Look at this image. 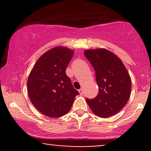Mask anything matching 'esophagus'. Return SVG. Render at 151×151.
<instances>
[{
  "instance_id": "34e87169",
  "label": "esophagus",
  "mask_w": 151,
  "mask_h": 151,
  "mask_svg": "<svg viewBox=\"0 0 151 151\" xmlns=\"http://www.w3.org/2000/svg\"><path fill=\"white\" fill-rule=\"evenodd\" d=\"M78 91H79L80 96H82V95H83V89H82V88H80V89L78 90Z\"/></svg>"
}]
</instances>
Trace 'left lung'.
<instances>
[{
    "label": "left lung",
    "mask_w": 151,
    "mask_h": 151,
    "mask_svg": "<svg viewBox=\"0 0 151 151\" xmlns=\"http://www.w3.org/2000/svg\"><path fill=\"white\" fill-rule=\"evenodd\" d=\"M84 55L96 71L98 95L86 99L93 113L107 118L122 109L131 91V79L125 66L114 53L106 49L86 50Z\"/></svg>",
    "instance_id": "8db88e82"
}]
</instances>
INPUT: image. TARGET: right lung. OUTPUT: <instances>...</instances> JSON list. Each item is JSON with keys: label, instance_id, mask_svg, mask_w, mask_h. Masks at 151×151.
<instances>
[{"label": "right lung", "instance_id": "right-lung-1", "mask_svg": "<svg viewBox=\"0 0 151 151\" xmlns=\"http://www.w3.org/2000/svg\"><path fill=\"white\" fill-rule=\"evenodd\" d=\"M73 53V50L65 47L47 51L37 60L29 76V98L34 106L47 117L67 114L76 96L79 95L66 74Z\"/></svg>", "mask_w": 151, "mask_h": 151}]
</instances>
